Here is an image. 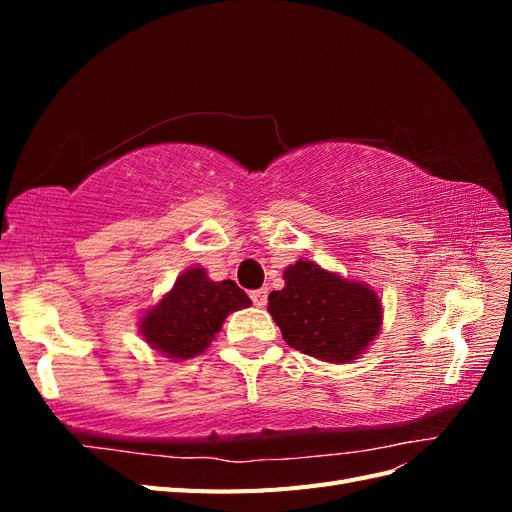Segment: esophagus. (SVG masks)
Listing matches in <instances>:
<instances>
[{"mask_svg": "<svg viewBox=\"0 0 512 512\" xmlns=\"http://www.w3.org/2000/svg\"><path fill=\"white\" fill-rule=\"evenodd\" d=\"M252 301H254V305L256 307H265L267 305V297H269V290L267 288H260V290H254L252 294Z\"/></svg>", "mask_w": 512, "mask_h": 512, "instance_id": "obj_1", "label": "esophagus"}]
</instances>
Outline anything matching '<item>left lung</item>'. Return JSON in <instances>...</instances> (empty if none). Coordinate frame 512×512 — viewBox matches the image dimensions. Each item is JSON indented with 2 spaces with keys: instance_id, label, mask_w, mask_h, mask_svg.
Segmentation results:
<instances>
[{
  "instance_id": "1",
  "label": "left lung",
  "mask_w": 512,
  "mask_h": 512,
  "mask_svg": "<svg viewBox=\"0 0 512 512\" xmlns=\"http://www.w3.org/2000/svg\"><path fill=\"white\" fill-rule=\"evenodd\" d=\"M286 286L269 294V314L286 344L324 363H350L371 346L382 327L376 290L297 260L284 271Z\"/></svg>"
}]
</instances>
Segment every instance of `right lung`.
<instances>
[{"label":"right lung","mask_w":512,"mask_h":512,"mask_svg":"<svg viewBox=\"0 0 512 512\" xmlns=\"http://www.w3.org/2000/svg\"><path fill=\"white\" fill-rule=\"evenodd\" d=\"M250 305V297L235 282H213L203 267H194L183 271L173 290L147 309L138 329L153 350L185 361L209 348L228 314Z\"/></svg>","instance_id":"right-lung-1"}]
</instances>
